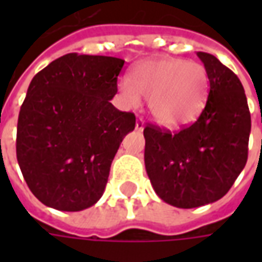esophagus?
I'll return each instance as SVG.
<instances>
[{
	"label": "esophagus",
	"mask_w": 262,
	"mask_h": 262,
	"mask_svg": "<svg viewBox=\"0 0 262 262\" xmlns=\"http://www.w3.org/2000/svg\"><path fill=\"white\" fill-rule=\"evenodd\" d=\"M143 129H144V120H143V118H137L136 119V130L139 132H142Z\"/></svg>",
	"instance_id": "34e87169"
}]
</instances>
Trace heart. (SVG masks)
Masks as SVG:
<instances>
[{
	"label": "heart",
	"mask_w": 262,
	"mask_h": 262,
	"mask_svg": "<svg viewBox=\"0 0 262 262\" xmlns=\"http://www.w3.org/2000/svg\"><path fill=\"white\" fill-rule=\"evenodd\" d=\"M208 90V73L201 63L174 57L146 61L132 73V80L119 81L123 101L136 106L140 97L148 99L151 118L165 127L196 119L206 105Z\"/></svg>",
	"instance_id": "heart-1"
}]
</instances>
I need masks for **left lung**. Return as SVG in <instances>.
I'll use <instances>...</instances> for the list:
<instances>
[{
	"label": "left lung",
	"mask_w": 262,
	"mask_h": 262,
	"mask_svg": "<svg viewBox=\"0 0 262 262\" xmlns=\"http://www.w3.org/2000/svg\"><path fill=\"white\" fill-rule=\"evenodd\" d=\"M209 77L202 114L177 133L144 127V164L164 202L191 209L229 192L247 163L251 116L242 82L214 56L198 52Z\"/></svg>",
	"instance_id": "obj_1"
}]
</instances>
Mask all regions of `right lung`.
Listing matches in <instances>:
<instances>
[{
  "label": "right lung",
  "instance_id": "right-lung-1",
  "mask_svg": "<svg viewBox=\"0 0 262 262\" xmlns=\"http://www.w3.org/2000/svg\"><path fill=\"white\" fill-rule=\"evenodd\" d=\"M125 60L69 53L39 71L19 111L16 159L32 193L78 212L102 196L109 170L136 116L111 103Z\"/></svg>",
  "mask_w": 262,
  "mask_h": 262
}]
</instances>
